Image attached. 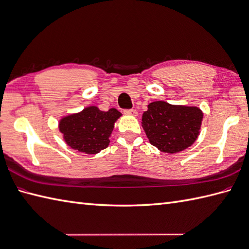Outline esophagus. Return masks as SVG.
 Instances as JSON below:
<instances>
[{
    "label": "esophagus",
    "mask_w": 249,
    "mask_h": 249,
    "mask_svg": "<svg viewBox=\"0 0 249 249\" xmlns=\"http://www.w3.org/2000/svg\"><path fill=\"white\" fill-rule=\"evenodd\" d=\"M124 113L127 115H134V117H136L138 114L137 110H135V109H126V110H124Z\"/></svg>",
    "instance_id": "esophagus-1"
}]
</instances>
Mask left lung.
Listing matches in <instances>:
<instances>
[{"label":"left lung","instance_id":"1","mask_svg":"<svg viewBox=\"0 0 249 249\" xmlns=\"http://www.w3.org/2000/svg\"><path fill=\"white\" fill-rule=\"evenodd\" d=\"M142 115V127L152 145L159 151L175 154L196 141L203 121V111L157 101L147 106Z\"/></svg>","mask_w":249,"mask_h":249}]
</instances>
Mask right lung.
Wrapping results in <instances>:
<instances>
[{
  "label": "right lung",
  "instance_id": "obj_1",
  "mask_svg": "<svg viewBox=\"0 0 249 249\" xmlns=\"http://www.w3.org/2000/svg\"><path fill=\"white\" fill-rule=\"evenodd\" d=\"M122 113L115 108L102 111L95 106L62 118L59 130L69 146L88 155L100 153L109 145L114 123Z\"/></svg>",
  "mask_w": 249,
  "mask_h": 249
}]
</instances>
